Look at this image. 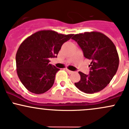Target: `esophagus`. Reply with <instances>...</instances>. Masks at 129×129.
I'll list each match as a JSON object with an SVG mask.
<instances>
[{
    "label": "esophagus",
    "instance_id": "34e87169",
    "mask_svg": "<svg viewBox=\"0 0 129 129\" xmlns=\"http://www.w3.org/2000/svg\"><path fill=\"white\" fill-rule=\"evenodd\" d=\"M66 71H67V72L68 73H69V74H72V73H73V71H71V70H68V69H66Z\"/></svg>",
    "mask_w": 129,
    "mask_h": 129
}]
</instances>
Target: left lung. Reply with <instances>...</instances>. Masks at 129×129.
Masks as SVG:
<instances>
[{"mask_svg":"<svg viewBox=\"0 0 129 129\" xmlns=\"http://www.w3.org/2000/svg\"><path fill=\"white\" fill-rule=\"evenodd\" d=\"M72 39L78 44L84 57L91 60L89 74L79 72L81 79L75 85L86 94L104 89L118 69L119 60L114 44L108 37L98 32L75 34Z\"/></svg>","mask_w":129,"mask_h":129,"instance_id":"obj_1","label":"left lung"}]
</instances>
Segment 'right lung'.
I'll list each match as a JSON object with an SVG mask.
<instances>
[{"label":"right lung","mask_w":129,"mask_h":129,"mask_svg":"<svg viewBox=\"0 0 129 129\" xmlns=\"http://www.w3.org/2000/svg\"><path fill=\"white\" fill-rule=\"evenodd\" d=\"M73 35L40 30L22 42L16 54V71L29 91L43 94L53 86L56 73L60 69L50 64L49 59L57 57L62 45Z\"/></svg>","instance_id":"add662e5"}]
</instances>
